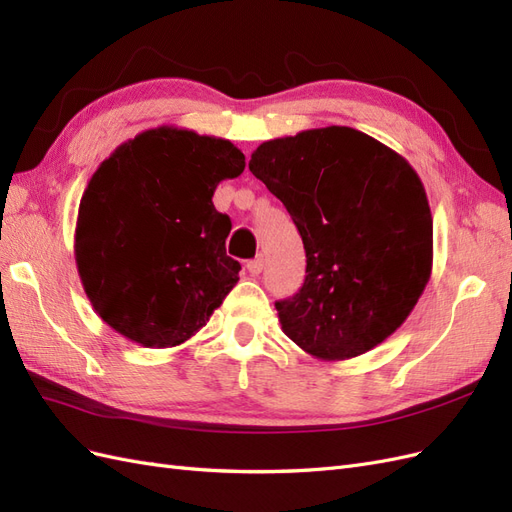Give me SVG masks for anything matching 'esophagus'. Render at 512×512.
Instances as JSON below:
<instances>
[{
  "mask_svg": "<svg viewBox=\"0 0 512 512\" xmlns=\"http://www.w3.org/2000/svg\"><path fill=\"white\" fill-rule=\"evenodd\" d=\"M262 267H265V260H262V256H258V258L247 262V271H250L252 275H260V273H262Z\"/></svg>",
  "mask_w": 512,
  "mask_h": 512,
  "instance_id": "obj_1",
  "label": "esophagus"
}]
</instances>
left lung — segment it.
Masks as SVG:
<instances>
[{
  "mask_svg": "<svg viewBox=\"0 0 512 512\" xmlns=\"http://www.w3.org/2000/svg\"><path fill=\"white\" fill-rule=\"evenodd\" d=\"M250 170L297 224L305 284L277 301L282 331L318 361L365 354L406 322L431 277L433 220L410 162L346 126L262 143Z\"/></svg>",
  "mask_w": 512,
  "mask_h": 512,
  "instance_id": "8db88e82",
  "label": "left lung"
}]
</instances>
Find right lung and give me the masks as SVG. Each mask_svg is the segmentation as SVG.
<instances>
[{
  "label": "right lung",
  "mask_w": 512,
  "mask_h": 512,
  "mask_svg": "<svg viewBox=\"0 0 512 512\" xmlns=\"http://www.w3.org/2000/svg\"><path fill=\"white\" fill-rule=\"evenodd\" d=\"M226 138L158 126L121 143L91 175L74 228V260L96 314L145 348H175L209 322L239 282L226 256L220 181L243 173Z\"/></svg>",
  "instance_id": "1"
}]
</instances>
